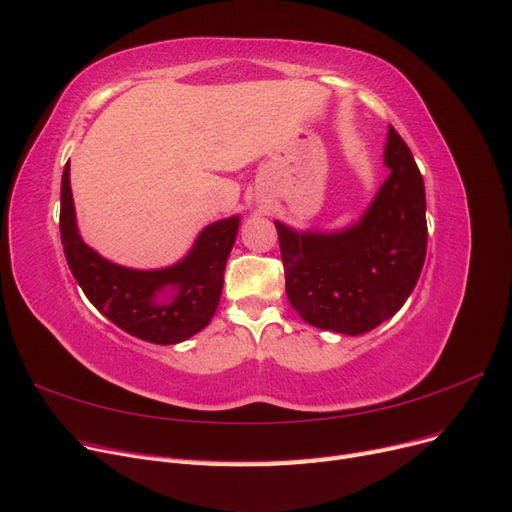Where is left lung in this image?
Here are the masks:
<instances>
[{"instance_id":"1","label":"left lung","mask_w":512,"mask_h":512,"mask_svg":"<svg viewBox=\"0 0 512 512\" xmlns=\"http://www.w3.org/2000/svg\"><path fill=\"white\" fill-rule=\"evenodd\" d=\"M391 175L356 222L297 230L275 220L286 294L316 329L363 335L393 318L412 294L427 252L425 183L412 151L389 126Z\"/></svg>"}]
</instances>
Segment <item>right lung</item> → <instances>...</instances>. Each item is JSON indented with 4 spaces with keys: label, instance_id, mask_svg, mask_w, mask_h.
I'll return each mask as SVG.
<instances>
[{
    "label": "right lung",
    "instance_id": "1",
    "mask_svg": "<svg viewBox=\"0 0 512 512\" xmlns=\"http://www.w3.org/2000/svg\"><path fill=\"white\" fill-rule=\"evenodd\" d=\"M239 213L198 232L183 258L160 269H132L104 258L81 237L70 188L61 175V245L74 280L100 314L143 342L173 346L203 331L218 309L224 267L235 245Z\"/></svg>",
    "mask_w": 512,
    "mask_h": 512
}]
</instances>
